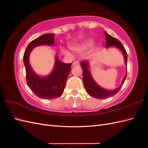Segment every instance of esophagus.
Here are the masks:
<instances>
[{
	"label": "esophagus",
	"mask_w": 148,
	"mask_h": 148,
	"mask_svg": "<svg viewBox=\"0 0 148 148\" xmlns=\"http://www.w3.org/2000/svg\"><path fill=\"white\" fill-rule=\"evenodd\" d=\"M79 62H78V61H75L74 62H73V64H72V66H78V65H79Z\"/></svg>",
	"instance_id": "obj_1"
}]
</instances>
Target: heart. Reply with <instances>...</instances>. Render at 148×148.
<instances>
[{
	"mask_svg": "<svg viewBox=\"0 0 148 148\" xmlns=\"http://www.w3.org/2000/svg\"><path fill=\"white\" fill-rule=\"evenodd\" d=\"M89 44H90V41H86L82 42V44H79V45H78L77 46H75V47H73V49H75V50L77 51H82L84 50V49H86L89 46Z\"/></svg>",
	"mask_w": 148,
	"mask_h": 148,
	"instance_id": "heart-1",
	"label": "heart"
}]
</instances>
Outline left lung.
Masks as SVG:
<instances>
[{
	"label": "left lung",
	"mask_w": 148,
	"mask_h": 148,
	"mask_svg": "<svg viewBox=\"0 0 148 148\" xmlns=\"http://www.w3.org/2000/svg\"><path fill=\"white\" fill-rule=\"evenodd\" d=\"M105 36L106 38V47H109L110 46H114L116 47L119 48L120 50L123 52V54L125 58V64H127V59L128 56L127 53L125 50V47L123 46L122 44L117 39H116L112 36L107 34L106 31H105ZM81 66L83 69V83L84 86L86 89V92L89 95L92 96L96 99H106V98L113 96L117 94L120 88H122L123 84L127 77V74L125 76L123 79L122 84L120 86L114 90H106V89L100 87L93 79L92 78L90 72L88 69V64L86 60L83 61L81 63Z\"/></svg>",
	"instance_id": "8db88e82"
}]
</instances>
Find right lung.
Listing matches in <instances>:
<instances>
[{
  "instance_id": "right-lung-1",
  "label": "right lung",
  "mask_w": 148,
  "mask_h": 148,
  "mask_svg": "<svg viewBox=\"0 0 148 148\" xmlns=\"http://www.w3.org/2000/svg\"><path fill=\"white\" fill-rule=\"evenodd\" d=\"M54 37V34H45L33 40L26 47L23 55L28 86L35 95L44 99H56L63 94L67 78L71 71V64L62 63L57 57L53 71L46 77H39L31 68L29 64L31 51L39 45H53Z\"/></svg>"
}]
</instances>
